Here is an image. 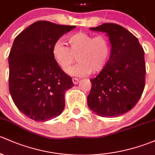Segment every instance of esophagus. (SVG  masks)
<instances>
[{
    "mask_svg": "<svg viewBox=\"0 0 155 155\" xmlns=\"http://www.w3.org/2000/svg\"><path fill=\"white\" fill-rule=\"evenodd\" d=\"M72 81H73V84H74V85H77V84H78V81H79V80H78V78H72Z\"/></svg>",
    "mask_w": 155,
    "mask_h": 155,
    "instance_id": "obj_1",
    "label": "esophagus"
}]
</instances>
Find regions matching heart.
I'll use <instances>...</instances> for the list:
<instances>
[{
	"label": "heart",
	"mask_w": 155,
	"mask_h": 155,
	"mask_svg": "<svg viewBox=\"0 0 155 155\" xmlns=\"http://www.w3.org/2000/svg\"><path fill=\"white\" fill-rule=\"evenodd\" d=\"M69 48L61 41L54 45L53 55L57 63L66 71L77 61L80 62L67 72L71 75L82 77L90 74H97L107 65L111 55V44L104 35L89 34L84 31L71 35L68 38Z\"/></svg>",
	"instance_id": "b5f03b06"
}]
</instances>
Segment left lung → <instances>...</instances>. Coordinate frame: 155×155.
<instances>
[{"instance_id": "8db88e82", "label": "left lung", "mask_w": 155, "mask_h": 155, "mask_svg": "<svg viewBox=\"0 0 155 155\" xmlns=\"http://www.w3.org/2000/svg\"><path fill=\"white\" fill-rule=\"evenodd\" d=\"M90 30L107 34L111 55L107 66L90 80L87 104L102 117L119 116L134 107L144 90V50L136 36L119 25L104 23Z\"/></svg>"}]
</instances>
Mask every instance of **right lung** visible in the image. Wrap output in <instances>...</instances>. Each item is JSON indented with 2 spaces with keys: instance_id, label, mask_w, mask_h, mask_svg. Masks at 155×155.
Instances as JSON below:
<instances>
[{
  "instance_id": "right-lung-1",
  "label": "right lung",
  "mask_w": 155,
  "mask_h": 155,
  "mask_svg": "<svg viewBox=\"0 0 155 155\" xmlns=\"http://www.w3.org/2000/svg\"><path fill=\"white\" fill-rule=\"evenodd\" d=\"M76 26L38 21L15 37L9 55V89L22 113L36 122L61 114L74 86L53 55L56 42Z\"/></svg>"
}]
</instances>
